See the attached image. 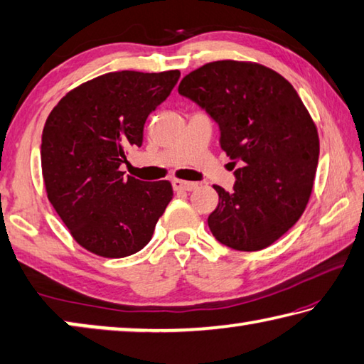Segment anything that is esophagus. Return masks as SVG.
<instances>
[{"label": "esophagus", "instance_id": "obj_1", "mask_svg": "<svg viewBox=\"0 0 364 364\" xmlns=\"http://www.w3.org/2000/svg\"><path fill=\"white\" fill-rule=\"evenodd\" d=\"M199 184L193 181H184V180H173V189L175 191H194Z\"/></svg>", "mask_w": 364, "mask_h": 364}]
</instances>
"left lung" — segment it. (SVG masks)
I'll return each mask as SVG.
<instances>
[{"instance_id": "left-lung-1", "label": "left lung", "mask_w": 364, "mask_h": 364, "mask_svg": "<svg viewBox=\"0 0 364 364\" xmlns=\"http://www.w3.org/2000/svg\"><path fill=\"white\" fill-rule=\"evenodd\" d=\"M178 91L218 123L220 147L239 162L231 193L213 186L212 234L234 250L267 249L310 200L319 157L310 112L284 77L249 60L208 63L188 73Z\"/></svg>"}]
</instances>
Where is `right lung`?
Wrapping results in <instances>:
<instances>
[{"instance_id": "obj_1", "label": "right lung", "mask_w": 364, "mask_h": 364, "mask_svg": "<svg viewBox=\"0 0 364 364\" xmlns=\"http://www.w3.org/2000/svg\"><path fill=\"white\" fill-rule=\"evenodd\" d=\"M178 78L180 70L109 72L70 90L48 115L41 136L46 196L91 254H136L173 197L170 181H141L119 167L143 144L147 115Z\"/></svg>"}]
</instances>
